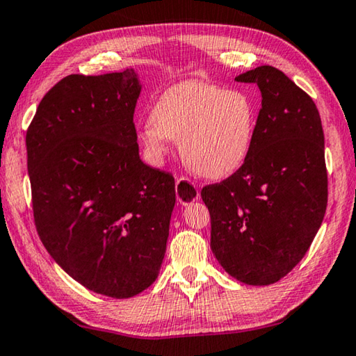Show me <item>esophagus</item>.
<instances>
[{
    "label": "esophagus",
    "mask_w": 356,
    "mask_h": 356,
    "mask_svg": "<svg viewBox=\"0 0 356 356\" xmlns=\"http://www.w3.org/2000/svg\"><path fill=\"white\" fill-rule=\"evenodd\" d=\"M176 196L180 204L188 206L200 198V190L187 177H180L176 180Z\"/></svg>",
    "instance_id": "1"
}]
</instances>
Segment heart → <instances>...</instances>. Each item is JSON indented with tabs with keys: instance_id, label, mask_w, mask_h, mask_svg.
<instances>
[{
	"instance_id": "1",
	"label": "heart",
	"mask_w": 356,
	"mask_h": 356,
	"mask_svg": "<svg viewBox=\"0 0 356 356\" xmlns=\"http://www.w3.org/2000/svg\"><path fill=\"white\" fill-rule=\"evenodd\" d=\"M258 123V101L242 88L207 82H182L156 98L139 140L154 163L169 150V139L191 171L207 179H225L247 161Z\"/></svg>"
}]
</instances>
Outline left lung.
I'll use <instances>...</instances> for the list:
<instances>
[{
	"label": "left lung",
	"mask_w": 356,
	"mask_h": 356,
	"mask_svg": "<svg viewBox=\"0 0 356 356\" xmlns=\"http://www.w3.org/2000/svg\"><path fill=\"white\" fill-rule=\"evenodd\" d=\"M261 92L247 161L201 198L211 213V249L247 285H270L306 255L328 202L325 136L312 98L274 66L236 77Z\"/></svg>",
	"instance_id": "8db88e82"
}]
</instances>
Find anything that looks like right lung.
<instances>
[{"label": "right lung", "mask_w": 356, "mask_h": 356, "mask_svg": "<svg viewBox=\"0 0 356 356\" xmlns=\"http://www.w3.org/2000/svg\"><path fill=\"white\" fill-rule=\"evenodd\" d=\"M140 88L133 67L66 76L26 131L39 238L67 275L117 300L158 277L176 204L174 177L139 158Z\"/></svg>", "instance_id": "obj_1"}]
</instances>
